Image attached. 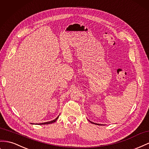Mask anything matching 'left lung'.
Here are the masks:
<instances>
[{"label":"left lung","mask_w":149,"mask_h":149,"mask_svg":"<svg viewBox=\"0 0 149 149\" xmlns=\"http://www.w3.org/2000/svg\"><path fill=\"white\" fill-rule=\"evenodd\" d=\"M91 123H94V124H96V125H98V124H97V123H93V122H90Z\"/></svg>","instance_id":"8db88e82"}]
</instances>
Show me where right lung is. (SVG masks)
<instances>
[{"mask_svg":"<svg viewBox=\"0 0 149 149\" xmlns=\"http://www.w3.org/2000/svg\"><path fill=\"white\" fill-rule=\"evenodd\" d=\"M59 118V116H58L57 118H55L54 120H52V121H50V122H45V123H39L40 125H46V124H50V123H54V122H55L56 120H57V119Z\"/></svg>","mask_w":149,"mask_h":149,"instance_id":"obj_1","label":"right lung"}]
</instances>
